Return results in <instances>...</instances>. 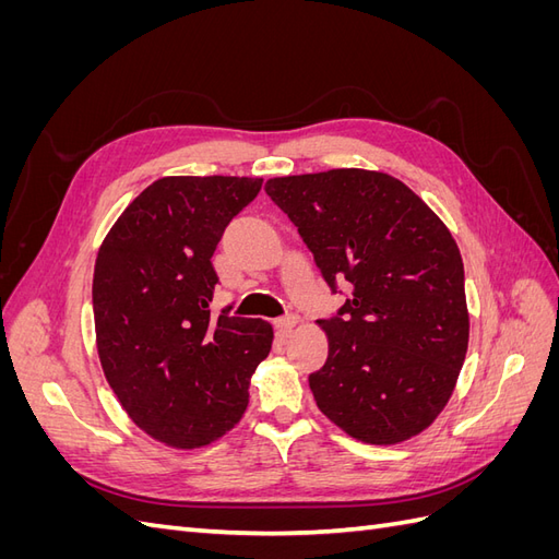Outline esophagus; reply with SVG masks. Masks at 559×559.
<instances>
[{"label":"esophagus","mask_w":559,"mask_h":559,"mask_svg":"<svg viewBox=\"0 0 559 559\" xmlns=\"http://www.w3.org/2000/svg\"><path fill=\"white\" fill-rule=\"evenodd\" d=\"M296 324H298V317H296V314H286V317L275 319V329H277L282 335H289Z\"/></svg>","instance_id":"esophagus-1"}]
</instances>
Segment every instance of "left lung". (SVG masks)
Masks as SVG:
<instances>
[{
    "label": "left lung",
    "instance_id": "left-lung-1",
    "mask_svg": "<svg viewBox=\"0 0 559 559\" xmlns=\"http://www.w3.org/2000/svg\"><path fill=\"white\" fill-rule=\"evenodd\" d=\"M343 308L317 324L326 364L310 376L319 411L364 443L392 445L445 408L466 357L464 263L427 202L384 173L267 179Z\"/></svg>",
    "mask_w": 559,
    "mask_h": 559
}]
</instances>
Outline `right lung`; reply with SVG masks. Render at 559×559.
<instances>
[{"label": "right lung", "mask_w": 559, "mask_h": 559, "mask_svg": "<svg viewBox=\"0 0 559 559\" xmlns=\"http://www.w3.org/2000/svg\"><path fill=\"white\" fill-rule=\"evenodd\" d=\"M263 179L163 177L107 233L93 275L97 354L128 417L191 450L238 425L273 347L263 319L210 312L214 249Z\"/></svg>", "instance_id": "add662e5"}]
</instances>
